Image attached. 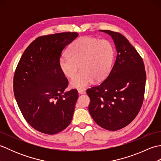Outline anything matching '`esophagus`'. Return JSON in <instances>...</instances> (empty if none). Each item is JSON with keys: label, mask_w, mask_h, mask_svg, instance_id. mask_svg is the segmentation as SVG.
<instances>
[{"label": "esophagus", "mask_w": 161, "mask_h": 161, "mask_svg": "<svg viewBox=\"0 0 161 161\" xmlns=\"http://www.w3.org/2000/svg\"><path fill=\"white\" fill-rule=\"evenodd\" d=\"M77 91H78L79 94H84L85 93V91L83 89H81V88H78Z\"/></svg>", "instance_id": "obj_1"}]
</instances>
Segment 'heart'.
I'll use <instances>...</instances> for the list:
<instances>
[{
    "label": "heart",
    "mask_w": 161,
    "mask_h": 161,
    "mask_svg": "<svg viewBox=\"0 0 161 161\" xmlns=\"http://www.w3.org/2000/svg\"><path fill=\"white\" fill-rule=\"evenodd\" d=\"M114 56V47L109 41L83 36L71 44L68 55L60 58L59 67L65 76L73 78L80 65L81 70L70 84L73 88H84L94 80L100 81L108 76Z\"/></svg>",
    "instance_id": "b5f03b06"
}]
</instances>
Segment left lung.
Here are the masks:
<instances>
[{"label": "left lung", "instance_id": "left-lung-1", "mask_svg": "<svg viewBox=\"0 0 161 161\" xmlns=\"http://www.w3.org/2000/svg\"><path fill=\"white\" fill-rule=\"evenodd\" d=\"M100 31L111 36L117 57L105 80L87 89L88 111L99 126L116 131L138 115L144 99L146 72L141 57L124 36L111 30Z\"/></svg>", "mask_w": 161, "mask_h": 161}]
</instances>
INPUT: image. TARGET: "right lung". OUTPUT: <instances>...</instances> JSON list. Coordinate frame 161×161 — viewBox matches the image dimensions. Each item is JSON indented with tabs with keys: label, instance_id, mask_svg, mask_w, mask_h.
<instances>
[{
	"label": "right lung",
	"instance_id": "add662e5",
	"mask_svg": "<svg viewBox=\"0 0 161 161\" xmlns=\"http://www.w3.org/2000/svg\"><path fill=\"white\" fill-rule=\"evenodd\" d=\"M78 36L62 32L40 36L24 51L14 77V93L24 118L34 129L53 135L73 119L76 89L64 92L68 82L59 67L61 53Z\"/></svg>",
	"mask_w": 161,
	"mask_h": 161
}]
</instances>
